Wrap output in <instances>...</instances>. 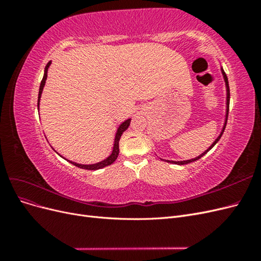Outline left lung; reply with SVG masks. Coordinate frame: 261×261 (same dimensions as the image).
I'll return each mask as SVG.
<instances>
[{"mask_svg":"<svg viewBox=\"0 0 261 261\" xmlns=\"http://www.w3.org/2000/svg\"><path fill=\"white\" fill-rule=\"evenodd\" d=\"M222 74H223V77H224V81H225V86H226V116H225V123H224V126H223V129H222V132H221V134L219 135V137L215 140V143H213L207 150L206 151H204L203 153H201L200 155H198L197 158H195V159H191V160H186V161H169L168 160V162H170V163H174V164H179V165H183V164H188V163H191V162H194V161H196V160H199L201 156H203L204 154H206L210 149H212V147L215 146L218 141L220 140V138H221V136H222V134H223V132H224V129H225V126H226V121H227V115H228V108H230V87H228V81H227V77H226V74L224 73V70L222 69Z\"/></svg>","mask_w":261,"mask_h":261,"instance_id":"1","label":"left lung"}]
</instances>
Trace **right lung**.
<instances>
[{
  "instance_id": "obj_1",
  "label": "right lung",
  "mask_w": 261,
  "mask_h": 261,
  "mask_svg": "<svg viewBox=\"0 0 261 261\" xmlns=\"http://www.w3.org/2000/svg\"><path fill=\"white\" fill-rule=\"evenodd\" d=\"M51 62H49L48 64H46L45 66V70H44V75H43V78L41 81V84H40V88H39V96H38V109H39V101H40V97H41V93H42V90H43V87H44V84H45V81H46V76H48V67L50 66ZM130 124V118H128V120H126L125 122H123L120 127L117 128V132H116V135H115V139H114V146H113V151L112 153L110 154V156H108L106 160L101 161V162H98L96 164H80V163H76V162H72L67 160L68 162H70L72 164L76 165L77 168H81V169H85V170H99V169H102L105 167H108V165L112 164L116 159H117V155H118V152H120V147H118V143H120V139H121V136L122 134L128 128V126Z\"/></svg>"
}]
</instances>
